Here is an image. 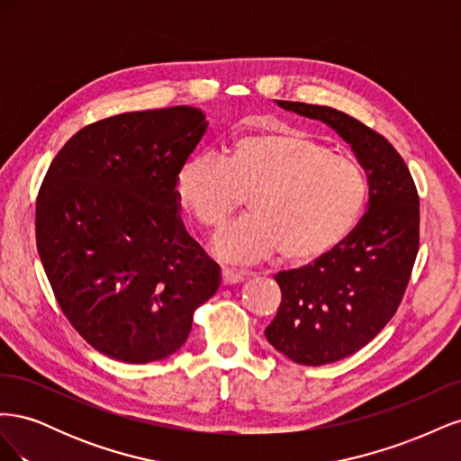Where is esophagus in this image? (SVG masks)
<instances>
[{
	"label": "esophagus",
	"instance_id": "obj_1",
	"mask_svg": "<svg viewBox=\"0 0 461 461\" xmlns=\"http://www.w3.org/2000/svg\"><path fill=\"white\" fill-rule=\"evenodd\" d=\"M246 276H248V273H244V271L222 269V273H221V281H222V285H225V286H230V285H239V283H242Z\"/></svg>",
	"mask_w": 461,
	"mask_h": 461
}]
</instances>
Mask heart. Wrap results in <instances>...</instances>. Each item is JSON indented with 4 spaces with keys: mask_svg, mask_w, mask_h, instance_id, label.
<instances>
[{
    "mask_svg": "<svg viewBox=\"0 0 461 461\" xmlns=\"http://www.w3.org/2000/svg\"><path fill=\"white\" fill-rule=\"evenodd\" d=\"M175 194L200 225L221 229L249 194L252 213L213 242L229 263H256L281 252L310 265L352 234L367 203L361 165L302 131L249 132L229 146L225 161L192 156L178 167Z\"/></svg>",
    "mask_w": 461,
    "mask_h": 461,
    "instance_id": "1",
    "label": "heart"
}]
</instances>
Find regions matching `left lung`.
<instances>
[{"instance_id": "left-lung-1", "label": "left lung", "mask_w": 461, "mask_h": 461, "mask_svg": "<svg viewBox=\"0 0 461 461\" xmlns=\"http://www.w3.org/2000/svg\"><path fill=\"white\" fill-rule=\"evenodd\" d=\"M325 122L366 171L367 213L327 258L275 276L283 300L265 337L300 366L356 354L396 313L420 249V198L400 153L384 136L327 105L276 102Z\"/></svg>"}]
</instances>
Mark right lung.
Listing matches in <instances>:
<instances>
[{"instance_id":"1","label":"right lung","mask_w":461,"mask_h":461,"mask_svg":"<svg viewBox=\"0 0 461 461\" xmlns=\"http://www.w3.org/2000/svg\"><path fill=\"white\" fill-rule=\"evenodd\" d=\"M207 131L198 107L88 124L51 161L36 244L71 325L97 352L148 364L183 346L221 269L186 232L175 176Z\"/></svg>"}]
</instances>
